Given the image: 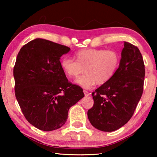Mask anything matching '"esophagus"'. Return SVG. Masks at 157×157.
<instances>
[{
	"label": "esophagus",
	"mask_w": 157,
	"mask_h": 157,
	"mask_svg": "<svg viewBox=\"0 0 157 157\" xmlns=\"http://www.w3.org/2000/svg\"><path fill=\"white\" fill-rule=\"evenodd\" d=\"M84 94L85 96H89V95H90V93L89 91H86V90H84Z\"/></svg>",
	"instance_id": "1"
}]
</instances>
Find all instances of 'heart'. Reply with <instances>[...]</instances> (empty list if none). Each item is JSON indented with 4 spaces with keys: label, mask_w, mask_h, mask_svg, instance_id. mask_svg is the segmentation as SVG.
Segmentation results:
<instances>
[{
    "label": "heart",
    "mask_w": 157,
    "mask_h": 157,
    "mask_svg": "<svg viewBox=\"0 0 157 157\" xmlns=\"http://www.w3.org/2000/svg\"><path fill=\"white\" fill-rule=\"evenodd\" d=\"M73 60L63 57L60 66L66 75L77 78V84L89 89L97 83L102 85L113 78L120 63V55L116 50L105 49H83L75 52Z\"/></svg>",
    "instance_id": "heart-1"
}]
</instances>
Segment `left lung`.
<instances>
[{
  "label": "left lung",
  "instance_id": "obj_1",
  "mask_svg": "<svg viewBox=\"0 0 157 157\" xmlns=\"http://www.w3.org/2000/svg\"><path fill=\"white\" fill-rule=\"evenodd\" d=\"M145 73L139 49L124 41L116 73L92 93L94 104L87 112L92 125L101 131L113 132L125 124L141 98Z\"/></svg>",
  "mask_w": 157,
  "mask_h": 157
}]
</instances>
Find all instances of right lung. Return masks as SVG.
Returning <instances> with one entry per match:
<instances>
[{
    "mask_svg": "<svg viewBox=\"0 0 157 157\" xmlns=\"http://www.w3.org/2000/svg\"><path fill=\"white\" fill-rule=\"evenodd\" d=\"M69 50L36 39L18 53L14 67L16 98L26 120L43 131L62 127L69 109L84 96L83 89L69 82L61 68L60 57Z\"/></svg>",
    "mask_w": 157,
    "mask_h": 157,
    "instance_id": "add662e5",
    "label": "right lung"
}]
</instances>
